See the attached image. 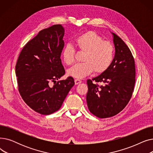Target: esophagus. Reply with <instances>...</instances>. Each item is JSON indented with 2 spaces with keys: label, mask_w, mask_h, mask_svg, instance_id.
Masks as SVG:
<instances>
[{
  "label": "esophagus",
  "mask_w": 153,
  "mask_h": 153,
  "mask_svg": "<svg viewBox=\"0 0 153 153\" xmlns=\"http://www.w3.org/2000/svg\"><path fill=\"white\" fill-rule=\"evenodd\" d=\"M74 82H75V84L77 85V84H79L81 82V81L80 79H76L74 80Z\"/></svg>",
  "instance_id": "1"
}]
</instances>
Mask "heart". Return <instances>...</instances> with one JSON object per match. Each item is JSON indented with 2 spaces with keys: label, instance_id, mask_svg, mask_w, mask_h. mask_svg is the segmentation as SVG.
Here are the masks:
<instances>
[{
  "label": "heart",
  "instance_id": "b5f03b06",
  "mask_svg": "<svg viewBox=\"0 0 153 153\" xmlns=\"http://www.w3.org/2000/svg\"><path fill=\"white\" fill-rule=\"evenodd\" d=\"M80 52L84 53L83 62L75 64L68 71V74L74 78L81 79L91 74H100L107 71L113 61L114 48L109 41L94 31L89 30L78 36L74 41ZM76 50L71 45H67L62 52V59L67 65L75 61Z\"/></svg>",
  "mask_w": 153,
  "mask_h": 153
}]
</instances>
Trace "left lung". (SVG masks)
Wrapping results in <instances>:
<instances>
[{
    "label": "left lung",
    "instance_id": "1",
    "mask_svg": "<svg viewBox=\"0 0 153 153\" xmlns=\"http://www.w3.org/2000/svg\"><path fill=\"white\" fill-rule=\"evenodd\" d=\"M113 35L115 54L110 66L99 76L87 81L88 108L100 118L114 117L123 110L132 97L135 84L133 54L121 38ZM93 81L104 85L94 84Z\"/></svg>",
    "mask_w": 153,
    "mask_h": 153
}]
</instances>
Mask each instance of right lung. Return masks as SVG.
<instances>
[{
	"label": "right lung",
	"mask_w": 153,
	"mask_h": 153,
	"mask_svg": "<svg viewBox=\"0 0 153 153\" xmlns=\"http://www.w3.org/2000/svg\"><path fill=\"white\" fill-rule=\"evenodd\" d=\"M60 24L39 31L22 50L15 66L19 92L31 109L42 115L58 111L74 80L69 76L56 82L65 74L61 55L64 42ZM54 82L51 86L50 84Z\"/></svg>",
	"instance_id": "obj_1"
}]
</instances>
